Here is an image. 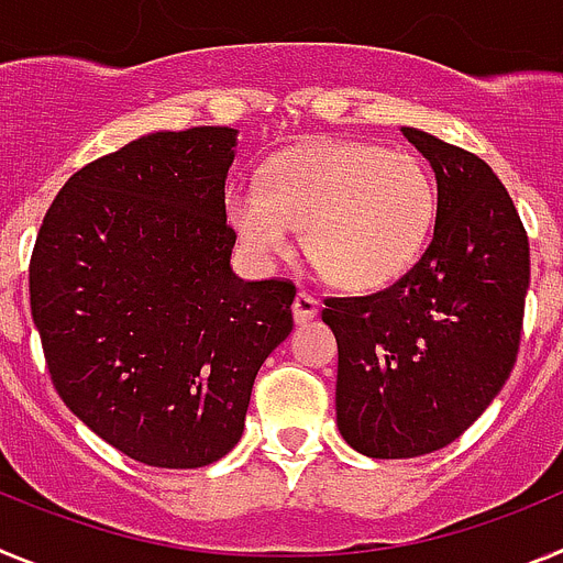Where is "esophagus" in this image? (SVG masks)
<instances>
[{
    "mask_svg": "<svg viewBox=\"0 0 563 563\" xmlns=\"http://www.w3.org/2000/svg\"><path fill=\"white\" fill-rule=\"evenodd\" d=\"M316 316H318L316 296H310L307 290H298L296 301H292V318H296V324H307V321H312Z\"/></svg>",
    "mask_w": 563,
    "mask_h": 563,
    "instance_id": "esophagus-1",
    "label": "esophagus"
}]
</instances>
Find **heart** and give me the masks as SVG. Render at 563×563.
I'll list each match as a JSON object with an SVG mask.
<instances>
[{
    "label": "heart",
    "mask_w": 563,
    "mask_h": 563,
    "mask_svg": "<svg viewBox=\"0 0 563 563\" xmlns=\"http://www.w3.org/2000/svg\"><path fill=\"white\" fill-rule=\"evenodd\" d=\"M228 220L256 262L305 251L341 287L377 290L420 258L437 217L431 174L411 154L324 141L267 163L262 186L228 188Z\"/></svg>",
    "instance_id": "obj_1"
}]
</instances>
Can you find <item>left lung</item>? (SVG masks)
I'll return each instance as SVG.
<instances>
[{
  "label": "left lung",
  "instance_id": "left-lung-1",
  "mask_svg": "<svg viewBox=\"0 0 563 563\" xmlns=\"http://www.w3.org/2000/svg\"><path fill=\"white\" fill-rule=\"evenodd\" d=\"M400 132L434 168V236L395 285L324 298L321 312L338 341V431L375 460L445 449L490 406L519 355L530 285L527 231L494 168Z\"/></svg>",
  "mask_w": 563,
  "mask_h": 563
}]
</instances>
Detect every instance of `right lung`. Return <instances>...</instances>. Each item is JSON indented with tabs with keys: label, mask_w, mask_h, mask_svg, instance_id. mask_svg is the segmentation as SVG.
Returning a JSON list of instances; mask_svg holds the SVG:
<instances>
[{
	"label": "right lung",
	"mask_w": 563,
	"mask_h": 563,
	"mask_svg": "<svg viewBox=\"0 0 563 563\" xmlns=\"http://www.w3.org/2000/svg\"><path fill=\"white\" fill-rule=\"evenodd\" d=\"M236 129L154 132L87 163L44 213L30 310L58 397L152 467H202L245 429L296 285L231 271Z\"/></svg>",
	"instance_id": "right-lung-1"
}]
</instances>
